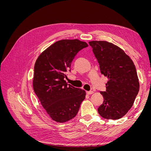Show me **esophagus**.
<instances>
[{
    "mask_svg": "<svg viewBox=\"0 0 151 151\" xmlns=\"http://www.w3.org/2000/svg\"><path fill=\"white\" fill-rule=\"evenodd\" d=\"M93 91H87L86 92V93H87V94H88V95H90V94H93Z\"/></svg>",
    "mask_w": 151,
    "mask_h": 151,
    "instance_id": "esophagus-1",
    "label": "esophagus"
}]
</instances>
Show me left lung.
Returning <instances> with one entry per match:
<instances>
[{
	"instance_id": "left-lung-1",
	"label": "left lung",
	"mask_w": 151,
	"mask_h": 151,
	"mask_svg": "<svg viewBox=\"0 0 151 151\" xmlns=\"http://www.w3.org/2000/svg\"><path fill=\"white\" fill-rule=\"evenodd\" d=\"M99 64L101 74L108 77L106 91L100 92L103 103L98 113L107 120L125 116L139 91V82L133 61L122 49L106 41L89 42Z\"/></svg>"
}]
</instances>
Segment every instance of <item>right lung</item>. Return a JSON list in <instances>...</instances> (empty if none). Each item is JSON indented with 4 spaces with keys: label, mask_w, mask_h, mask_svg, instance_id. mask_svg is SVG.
I'll return each mask as SVG.
<instances>
[{
    "label": "right lung",
    "mask_w": 151,
    "mask_h": 151,
    "mask_svg": "<svg viewBox=\"0 0 151 151\" xmlns=\"http://www.w3.org/2000/svg\"><path fill=\"white\" fill-rule=\"evenodd\" d=\"M88 47L77 39L59 40L44 50L35 62L34 91L48 115L57 122L74 118L85 99V91L68 84L64 78L77 53Z\"/></svg>",
    "instance_id": "right-lung-1"
}]
</instances>
